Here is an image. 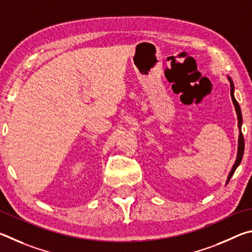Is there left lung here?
I'll use <instances>...</instances> for the list:
<instances>
[{
  "instance_id": "left-lung-1",
  "label": "left lung",
  "mask_w": 252,
  "mask_h": 252,
  "mask_svg": "<svg viewBox=\"0 0 252 252\" xmlns=\"http://www.w3.org/2000/svg\"><path fill=\"white\" fill-rule=\"evenodd\" d=\"M229 82H230V95H231V98H232V103L235 105V108H236V112H237V116H238V127H239V145H238V155H237V160L235 162V165H233L232 169L230 171V174L228 176V180L227 183H229V180L232 177L233 173H235L237 167L240 165V162L242 160V156H244V152H245V139H244V135H242V131H241V125H242V115H241V109H240V106L238 104V101L235 98V95H233V91H235V86H233V83L231 81L230 77H228Z\"/></svg>"
}]
</instances>
